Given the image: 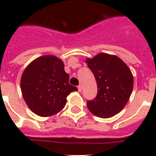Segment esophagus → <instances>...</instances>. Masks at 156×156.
Returning <instances> with one entry per match:
<instances>
[{
	"instance_id": "esophagus-1",
	"label": "esophagus",
	"mask_w": 156,
	"mask_h": 156,
	"mask_svg": "<svg viewBox=\"0 0 156 156\" xmlns=\"http://www.w3.org/2000/svg\"><path fill=\"white\" fill-rule=\"evenodd\" d=\"M78 91L79 92L82 91V86H81V85H79V86H78Z\"/></svg>"
}]
</instances>
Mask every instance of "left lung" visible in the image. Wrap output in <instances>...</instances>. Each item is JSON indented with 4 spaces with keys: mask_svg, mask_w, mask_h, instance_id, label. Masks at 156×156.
Returning a JSON list of instances; mask_svg holds the SVG:
<instances>
[{
    "mask_svg": "<svg viewBox=\"0 0 156 156\" xmlns=\"http://www.w3.org/2000/svg\"><path fill=\"white\" fill-rule=\"evenodd\" d=\"M86 63L94 75L98 94L87 105L92 114L110 118L124 108L133 87L131 71L122 59L113 55L99 53Z\"/></svg>",
    "mask_w": 156,
    "mask_h": 156,
    "instance_id": "obj_1",
    "label": "left lung"
}]
</instances>
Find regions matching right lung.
<instances>
[{"mask_svg":"<svg viewBox=\"0 0 156 156\" xmlns=\"http://www.w3.org/2000/svg\"><path fill=\"white\" fill-rule=\"evenodd\" d=\"M69 80L61 59L51 55L41 56L23 71L20 81L23 98L37 115H55L65 107L67 96L78 90L69 84Z\"/></svg>","mask_w":156,"mask_h":156,"instance_id":"obj_1","label":"right lung"}]
</instances>
